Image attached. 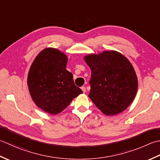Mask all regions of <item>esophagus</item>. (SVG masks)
<instances>
[{
	"label": "esophagus",
	"instance_id": "obj_1",
	"mask_svg": "<svg viewBox=\"0 0 160 160\" xmlns=\"http://www.w3.org/2000/svg\"><path fill=\"white\" fill-rule=\"evenodd\" d=\"M81 90H82V91H83V92L84 93L86 92V87H84V86H82V87H81Z\"/></svg>",
	"mask_w": 160,
	"mask_h": 160
}]
</instances>
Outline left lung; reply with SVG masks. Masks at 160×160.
Wrapping results in <instances>:
<instances>
[{"mask_svg": "<svg viewBox=\"0 0 160 160\" xmlns=\"http://www.w3.org/2000/svg\"><path fill=\"white\" fill-rule=\"evenodd\" d=\"M83 58L91 70L90 99L106 115L124 111L135 98L138 88L130 61L115 50L89 54Z\"/></svg>", "mask_w": 160, "mask_h": 160, "instance_id": "8db88e82", "label": "left lung"}]
</instances>
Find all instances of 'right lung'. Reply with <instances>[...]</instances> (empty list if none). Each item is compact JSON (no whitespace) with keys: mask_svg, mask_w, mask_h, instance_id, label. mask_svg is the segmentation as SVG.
<instances>
[{"mask_svg":"<svg viewBox=\"0 0 160 160\" xmlns=\"http://www.w3.org/2000/svg\"><path fill=\"white\" fill-rule=\"evenodd\" d=\"M68 58L59 50L47 48L38 53L29 70L27 83L34 103L44 112L57 115L83 93L66 70Z\"/></svg>","mask_w":160,"mask_h":160,"instance_id":"add662e5","label":"right lung"}]
</instances>
